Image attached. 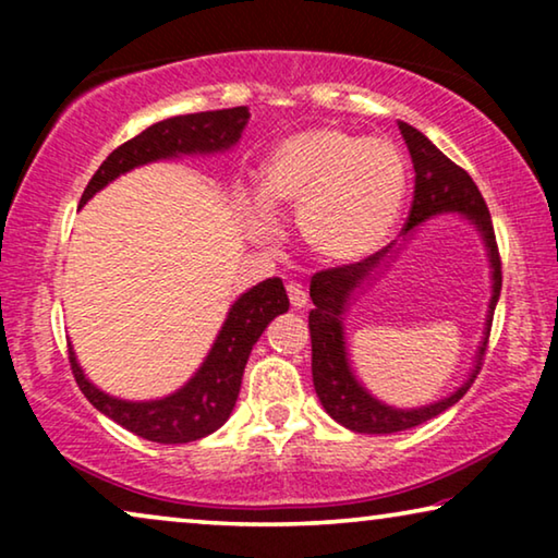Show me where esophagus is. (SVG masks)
I'll return each instance as SVG.
<instances>
[{"instance_id":"esophagus-1","label":"esophagus","mask_w":558,"mask_h":558,"mask_svg":"<svg viewBox=\"0 0 558 558\" xmlns=\"http://www.w3.org/2000/svg\"><path fill=\"white\" fill-rule=\"evenodd\" d=\"M287 294H289V304H292L294 310H302L304 304H307V292H304L302 284H296V281H289Z\"/></svg>"}]
</instances>
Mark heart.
I'll return each mask as SVG.
<instances>
[{
  "mask_svg": "<svg viewBox=\"0 0 558 558\" xmlns=\"http://www.w3.org/2000/svg\"><path fill=\"white\" fill-rule=\"evenodd\" d=\"M407 190L409 167L393 142L319 126L271 149L248 223L258 235H271V213L296 210L304 248L317 262L348 266L386 246Z\"/></svg>",
  "mask_w": 558,
  "mask_h": 558,
  "instance_id": "obj_1",
  "label": "heart"
}]
</instances>
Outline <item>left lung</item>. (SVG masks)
I'll return each instance as SVG.
<instances>
[{"mask_svg": "<svg viewBox=\"0 0 558 558\" xmlns=\"http://www.w3.org/2000/svg\"><path fill=\"white\" fill-rule=\"evenodd\" d=\"M401 136L407 142L411 162H414V201H411V210L403 226V233L414 231L418 223H424L426 218L439 216V213H462L468 220L477 226L480 235H483L487 256H490L493 266V296H490V310H487V330L485 340L477 350V363L475 371L470 373V378L457 388L452 396L441 399L437 403L422 409H393L380 403L378 399L365 391L357 384L353 371H350L348 353H345V332H342V315L350 296L373 271L378 269L380 262L391 254L393 243H388L386 248L376 251V254L365 258V262L348 264V266H332V269L317 271L312 277L310 296L315 307L310 310V338H312V380H315V391L323 401L327 414L335 422L348 426L350 432L357 434H393L411 429L429 422L441 411L454 407L457 401L468 393V388L475 384L480 365H483V355L487 348V338H490V323L495 304H498L500 287H502V271H500V254L498 243H495V231L490 210H487L485 197L480 195V190L468 172L460 165H454L452 159L434 147L418 129L409 126L407 121H399Z\"/></svg>", "mask_w": 558, "mask_h": 558, "instance_id": "8db88e82", "label": "left lung"}]
</instances>
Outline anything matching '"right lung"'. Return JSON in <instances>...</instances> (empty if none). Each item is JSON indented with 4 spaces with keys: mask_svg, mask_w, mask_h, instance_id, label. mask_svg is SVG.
Instances as JSON below:
<instances>
[{
    "mask_svg": "<svg viewBox=\"0 0 558 558\" xmlns=\"http://www.w3.org/2000/svg\"><path fill=\"white\" fill-rule=\"evenodd\" d=\"M246 121V106L157 121V124L144 129L142 134L124 142L104 159V165L98 167L86 190H83L81 205H86L98 190L117 180L119 174L134 170L140 165L180 155H210V151L233 147L241 140ZM287 310L289 300L281 279H266L254 289H248L246 294H241L233 302L208 357H205L195 376L180 391L157 401H121L98 391L83 376L73 348L68 345L71 371L83 396L101 414L113 418L124 429L134 432L142 439L159 441V445H185V441L208 437L228 422L235 399H239L243 368H246L251 348L262 338L266 325Z\"/></svg>",
    "mask_w": 558,
    "mask_h": 558,
    "instance_id": "1",
    "label": "right lung"
}]
</instances>
